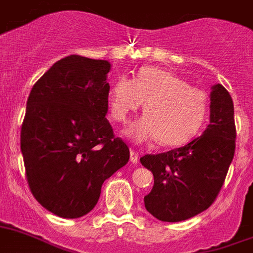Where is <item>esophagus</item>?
<instances>
[{"mask_svg":"<svg viewBox=\"0 0 253 253\" xmlns=\"http://www.w3.org/2000/svg\"><path fill=\"white\" fill-rule=\"evenodd\" d=\"M139 160V153L134 150H130V161L133 164H137Z\"/></svg>","mask_w":253,"mask_h":253,"instance_id":"34e87169","label":"esophagus"}]
</instances>
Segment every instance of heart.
Returning a JSON list of instances; mask_svg holds the SVG:
<instances>
[{
    "mask_svg": "<svg viewBox=\"0 0 253 253\" xmlns=\"http://www.w3.org/2000/svg\"><path fill=\"white\" fill-rule=\"evenodd\" d=\"M146 116L126 130L135 142L160 139L164 146L188 143L204 126L209 98L200 88L165 69L141 68L133 79L119 78L109 93L110 116L122 124L130 122L143 105Z\"/></svg>",
    "mask_w": 253,
    "mask_h": 253,
    "instance_id": "obj_1",
    "label": "heart"
}]
</instances>
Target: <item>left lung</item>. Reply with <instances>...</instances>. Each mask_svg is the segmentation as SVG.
Returning <instances> with one entry per match:
<instances>
[{
	"label": "left lung",
	"mask_w": 253,
	"mask_h": 253,
	"mask_svg": "<svg viewBox=\"0 0 253 253\" xmlns=\"http://www.w3.org/2000/svg\"><path fill=\"white\" fill-rule=\"evenodd\" d=\"M210 100V124L201 137L183 147L141 157L153 174L144 206L161 221L196 216L213 204L223 187L235 151L234 105L221 84L212 85Z\"/></svg>",
	"instance_id": "8db88e82"
}]
</instances>
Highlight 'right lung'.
I'll return each instance as SVG.
<instances>
[{
	"label": "right lung",
	"mask_w": 253,
	"mask_h": 253,
	"mask_svg": "<svg viewBox=\"0 0 253 253\" xmlns=\"http://www.w3.org/2000/svg\"><path fill=\"white\" fill-rule=\"evenodd\" d=\"M106 60L70 55L34 84L21 125L20 148L29 188L64 219L87 215L106 179L129 161V148L106 119Z\"/></svg>",
	"instance_id": "right-lung-1"
}]
</instances>
